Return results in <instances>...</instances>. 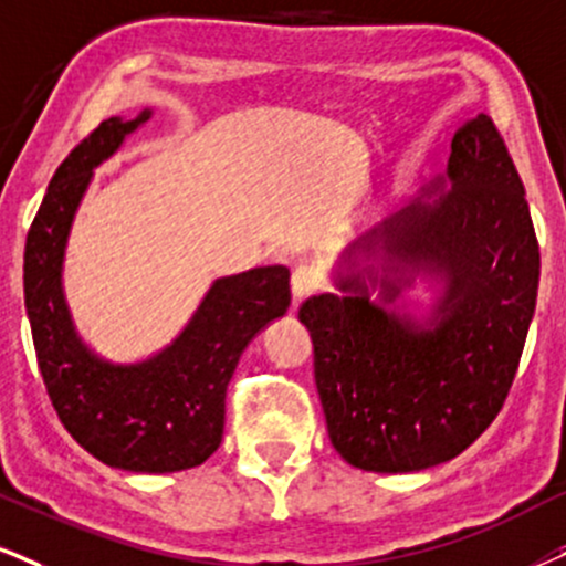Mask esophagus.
I'll use <instances>...</instances> for the list:
<instances>
[{
    "mask_svg": "<svg viewBox=\"0 0 566 566\" xmlns=\"http://www.w3.org/2000/svg\"><path fill=\"white\" fill-rule=\"evenodd\" d=\"M319 291V272L312 264H298L291 275V294H294V306L304 302L306 296L317 294Z\"/></svg>",
    "mask_w": 566,
    "mask_h": 566,
    "instance_id": "34e87169",
    "label": "esophagus"
}]
</instances>
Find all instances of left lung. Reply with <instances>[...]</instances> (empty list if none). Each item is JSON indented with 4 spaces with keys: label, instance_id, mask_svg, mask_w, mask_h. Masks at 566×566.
<instances>
[{
    "label": "left lung",
    "instance_id": "obj_1",
    "mask_svg": "<svg viewBox=\"0 0 566 566\" xmlns=\"http://www.w3.org/2000/svg\"><path fill=\"white\" fill-rule=\"evenodd\" d=\"M451 191L409 205L373 230L396 260L443 275L432 331L354 296L298 306L315 346V382L333 449L367 472L449 462L496 420L535 312L541 251L517 167L499 128L478 115L453 136ZM399 296L394 283L382 302Z\"/></svg>",
    "mask_w": 566,
    "mask_h": 566
}]
</instances>
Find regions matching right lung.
Returning <instances> with one entry per match:
<instances>
[{"label":"right lung","mask_w":566,"mask_h":566,"mask_svg":"<svg viewBox=\"0 0 566 566\" xmlns=\"http://www.w3.org/2000/svg\"><path fill=\"white\" fill-rule=\"evenodd\" d=\"M149 120L109 117L62 159L25 239L23 291L49 401L99 462L128 472H180L222 441L226 390L241 352L291 304L283 264L220 277L176 344L142 365H107L75 336L62 298V254L91 170Z\"/></svg>","instance_id":"1"}]
</instances>
